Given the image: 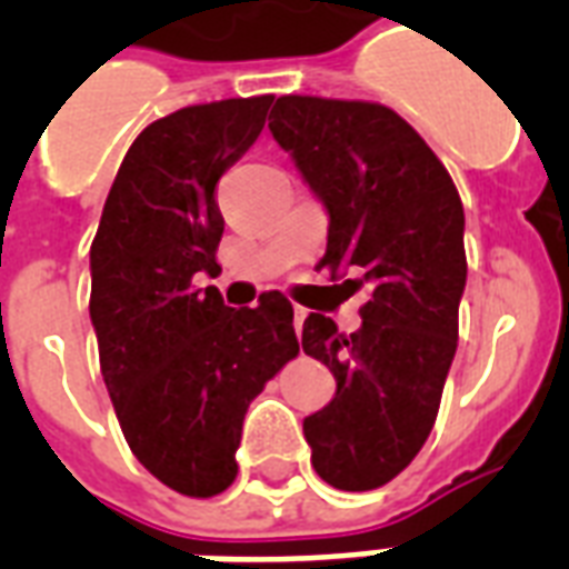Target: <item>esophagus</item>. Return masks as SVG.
Instances as JSON below:
<instances>
[{"label":"esophagus","instance_id":"34e87169","mask_svg":"<svg viewBox=\"0 0 569 569\" xmlns=\"http://www.w3.org/2000/svg\"><path fill=\"white\" fill-rule=\"evenodd\" d=\"M303 319H307V310H303V307H295V330H301Z\"/></svg>","mask_w":569,"mask_h":569}]
</instances>
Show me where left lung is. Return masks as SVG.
<instances>
[{
    "label": "left lung",
    "mask_w": 569,
    "mask_h": 569,
    "mask_svg": "<svg viewBox=\"0 0 569 569\" xmlns=\"http://www.w3.org/2000/svg\"><path fill=\"white\" fill-rule=\"evenodd\" d=\"M268 129L330 214L319 268L369 286L355 333L321 312L303 321V355L337 378L303 437L321 481L375 490L419 455L440 410L467 286L463 203L422 136L380 102L289 93Z\"/></svg>",
    "instance_id": "obj_1"
}]
</instances>
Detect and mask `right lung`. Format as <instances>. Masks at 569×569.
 Instances as JSON below:
<instances>
[{"mask_svg":"<svg viewBox=\"0 0 569 569\" xmlns=\"http://www.w3.org/2000/svg\"><path fill=\"white\" fill-rule=\"evenodd\" d=\"M271 93L189 106L132 141L91 244V321L120 431L147 472L209 499L236 481L250 401L298 355L292 303L223 307L214 186L266 127Z\"/></svg>","mask_w":569,"mask_h":569,"instance_id":"obj_1","label":"right lung"}]
</instances>
